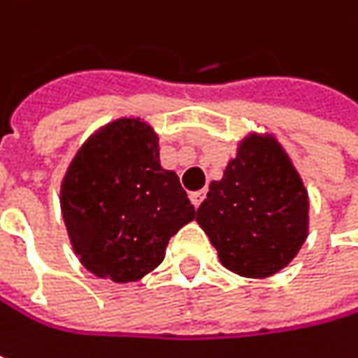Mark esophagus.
I'll return each instance as SVG.
<instances>
[{"mask_svg":"<svg viewBox=\"0 0 358 358\" xmlns=\"http://www.w3.org/2000/svg\"><path fill=\"white\" fill-rule=\"evenodd\" d=\"M203 197H206V192H195L189 195V199H192L193 208H199V203L203 201Z\"/></svg>","mask_w":358,"mask_h":358,"instance_id":"34e87169","label":"esophagus"}]
</instances>
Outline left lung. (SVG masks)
<instances>
[{"instance_id": "left-lung-1", "label": "left lung", "mask_w": 358, "mask_h": 358, "mask_svg": "<svg viewBox=\"0 0 358 358\" xmlns=\"http://www.w3.org/2000/svg\"><path fill=\"white\" fill-rule=\"evenodd\" d=\"M310 199L289 155L273 134H248L210 183L195 222L228 271L265 279L287 267L308 238Z\"/></svg>"}]
</instances>
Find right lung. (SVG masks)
<instances>
[{"instance_id":"1","label":"right lung","mask_w":358,"mask_h":358,"mask_svg":"<svg viewBox=\"0 0 358 358\" xmlns=\"http://www.w3.org/2000/svg\"><path fill=\"white\" fill-rule=\"evenodd\" d=\"M61 212L81 265L115 283L138 281L195 217L175 171L159 161V136L141 117L91 134L61 183Z\"/></svg>"}]
</instances>
